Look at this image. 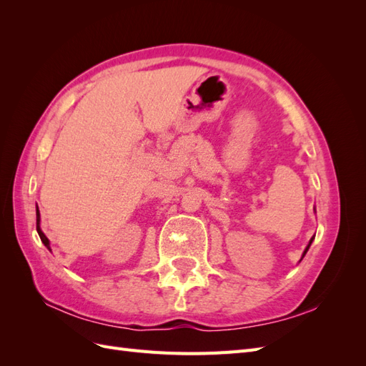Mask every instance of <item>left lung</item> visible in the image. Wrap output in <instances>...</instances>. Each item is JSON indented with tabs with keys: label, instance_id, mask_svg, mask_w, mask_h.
Instances as JSON below:
<instances>
[{
	"label": "left lung",
	"instance_id": "left-lung-1",
	"mask_svg": "<svg viewBox=\"0 0 366 366\" xmlns=\"http://www.w3.org/2000/svg\"><path fill=\"white\" fill-rule=\"evenodd\" d=\"M313 239H315V238H312V239H310V242H308V246H307V249H305V250H304V253H302V258L305 257V253H307V250L310 249V246H312V242H313ZM302 258H301V259H302Z\"/></svg>",
	"mask_w": 366,
	"mask_h": 366
}]
</instances>
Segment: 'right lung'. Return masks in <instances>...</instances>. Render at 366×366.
<instances>
[{"instance_id":"1","label":"right lung","mask_w":366,"mask_h":366,"mask_svg":"<svg viewBox=\"0 0 366 366\" xmlns=\"http://www.w3.org/2000/svg\"><path fill=\"white\" fill-rule=\"evenodd\" d=\"M39 221H41V215H39V209H38V206H36V230H38V235H39L41 241L44 242V246H46L49 250H51V249H50V241H49V238H47L46 235H44V232L41 230Z\"/></svg>"}]
</instances>
